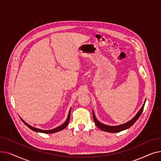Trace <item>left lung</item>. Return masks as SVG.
I'll use <instances>...</instances> for the list:
<instances>
[{"label": "left lung", "mask_w": 161, "mask_h": 161, "mask_svg": "<svg viewBox=\"0 0 161 161\" xmlns=\"http://www.w3.org/2000/svg\"><path fill=\"white\" fill-rule=\"evenodd\" d=\"M146 103V100L144 102V104H143L142 107L141 108V109L139 110V112L137 113V114L132 119H131L130 121H129V122L126 123L125 124L123 125H118V126H108V125H104L103 123H101L100 122H99L97 119V118L95 115L94 112H92V116H93V119L94 121L96 124V125L98 126V127L101 129L102 130L106 131V132H121L122 130H124L125 129H127L129 127H130L131 126H132L134 123L137 121V119L140 117V116L141 115L143 110V108H144V105Z\"/></svg>", "instance_id": "8db88e82"}]
</instances>
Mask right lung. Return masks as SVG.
<instances>
[{
  "label": "right lung",
  "mask_w": 161,
  "mask_h": 161,
  "mask_svg": "<svg viewBox=\"0 0 161 161\" xmlns=\"http://www.w3.org/2000/svg\"><path fill=\"white\" fill-rule=\"evenodd\" d=\"M70 110L71 109H70V111H69V115H68V117H67V119H66V121L62 125H61V126H58V127H57V128H55V129H52V130H41V129H37V128H35V127H33V126H31V125H29V124H27L26 122H25V121L24 120H23L21 118V119L22 120V121L29 128V129H31V130H34V131H35V132H43V133H46V134H50V133H54V132H58V131H60V130H62L63 129H64V128H66V126H67V125H68V124H69V121H70Z\"/></svg>",
  "instance_id": "right-lung-1"
}]
</instances>
